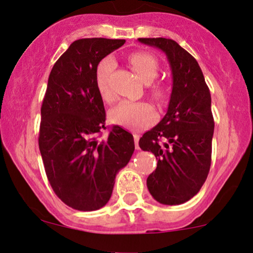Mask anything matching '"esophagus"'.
Segmentation results:
<instances>
[{"mask_svg": "<svg viewBox=\"0 0 253 253\" xmlns=\"http://www.w3.org/2000/svg\"><path fill=\"white\" fill-rule=\"evenodd\" d=\"M139 140H140V135L139 134H134V142H135V149L139 150L140 147H139Z\"/></svg>", "mask_w": 253, "mask_h": 253, "instance_id": "esophagus-1", "label": "esophagus"}]
</instances>
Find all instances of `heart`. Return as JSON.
Here are the masks:
<instances>
[{"label":"heart","mask_w":253,"mask_h":253,"mask_svg":"<svg viewBox=\"0 0 253 253\" xmlns=\"http://www.w3.org/2000/svg\"><path fill=\"white\" fill-rule=\"evenodd\" d=\"M129 63L143 83L150 84L158 74V61L155 56L148 53H134L129 56ZM117 63L112 56H106L98 63L96 69V83L100 97L105 102H112L114 96L107 85V79L116 68ZM155 98L162 99L166 91L160 85L153 87ZM110 119L114 124L121 125L133 129H140L149 126L156 120V112L148 103H134L124 100L110 111Z\"/></svg>","instance_id":"1"}]
</instances>
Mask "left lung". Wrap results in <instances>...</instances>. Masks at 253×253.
I'll return each mask as SVG.
<instances>
[{
	"instance_id": "8db88e82",
	"label": "left lung",
	"mask_w": 253,
	"mask_h": 253,
	"mask_svg": "<svg viewBox=\"0 0 253 253\" xmlns=\"http://www.w3.org/2000/svg\"><path fill=\"white\" fill-rule=\"evenodd\" d=\"M166 53L172 74L167 114L139 141L157 168L147 178L153 198L163 205L186 203L200 191L210 172L214 119L211 92L199 63L172 39L139 38Z\"/></svg>"
}]
</instances>
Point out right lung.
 Listing matches in <instances>:
<instances>
[{"label": "right lung", "instance_id": "right-lung-1", "mask_svg": "<svg viewBox=\"0 0 253 253\" xmlns=\"http://www.w3.org/2000/svg\"><path fill=\"white\" fill-rule=\"evenodd\" d=\"M124 43V39L75 40L50 70L39 149L53 191L74 210L91 211L105 206L117 173L135 149L132 134L119 126H113L106 140H97L106 128V114L96 69Z\"/></svg>", "mask_w": 253, "mask_h": 253}]
</instances>
